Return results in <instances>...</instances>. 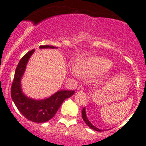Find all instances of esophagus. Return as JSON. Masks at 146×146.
Here are the masks:
<instances>
[{
	"mask_svg": "<svg viewBox=\"0 0 146 146\" xmlns=\"http://www.w3.org/2000/svg\"><path fill=\"white\" fill-rule=\"evenodd\" d=\"M83 88H82V86H80L78 88V91H79V92H83Z\"/></svg>",
	"mask_w": 146,
	"mask_h": 146,
	"instance_id": "34e87169",
	"label": "esophagus"
}]
</instances>
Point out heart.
Wrapping results in <instances>:
<instances>
[{
    "instance_id": "1",
    "label": "heart",
    "mask_w": 146,
    "mask_h": 146,
    "mask_svg": "<svg viewBox=\"0 0 146 146\" xmlns=\"http://www.w3.org/2000/svg\"><path fill=\"white\" fill-rule=\"evenodd\" d=\"M112 66V61L105 57L92 56L79 60L72 72L75 76L91 78L106 73Z\"/></svg>"
}]
</instances>
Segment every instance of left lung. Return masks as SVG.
<instances>
[{"mask_svg":"<svg viewBox=\"0 0 146 146\" xmlns=\"http://www.w3.org/2000/svg\"><path fill=\"white\" fill-rule=\"evenodd\" d=\"M82 119H83L84 121L85 122V123H86L87 125H88V126H89L90 129H93V130L96 131H104L103 130H102V129H98V128L95 127L94 125L92 124V123H91L90 121L89 120H88V117H87V115H86V111H85V107H84L83 109H82Z\"/></svg>","mask_w":146,"mask_h":146,"instance_id":"1","label":"left lung"}]
</instances>
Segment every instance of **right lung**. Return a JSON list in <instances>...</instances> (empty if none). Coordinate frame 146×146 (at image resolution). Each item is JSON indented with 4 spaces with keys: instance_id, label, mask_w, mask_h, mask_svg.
Instances as JSON below:
<instances>
[{
    "instance_id": "add662e5",
    "label": "right lung",
    "mask_w": 146,
    "mask_h": 146,
    "mask_svg": "<svg viewBox=\"0 0 146 146\" xmlns=\"http://www.w3.org/2000/svg\"><path fill=\"white\" fill-rule=\"evenodd\" d=\"M40 48H58L51 45L40 46ZM35 50L32 49L20 59L15 72L11 87V98L19 111L28 120L36 123L48 121L54 117L65 100L71 97L74 90H59L46 99L35 100L26 96L21 88V79L25 71L29 58Z\"/></svg>"
}]
</instances>
